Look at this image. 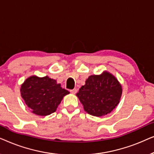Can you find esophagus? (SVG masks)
Masks as SVG:
<instances>
[{"label":"esophagus","instance_id":"esophagus-1","mask_svg":"<svg viewBox=\"0 0 154 154\" xmlns=\"http://www.w3.org/2000/svg\"><path fill=\"white\" fill-rule=\"evenodd\" d=\"M70 92H71V93H72V94H75L77 92V89H75H75L71 90Z\"/></svg>","mask_w":154,"mask_h":154}]
</instances>
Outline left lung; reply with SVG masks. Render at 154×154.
<instances>
[{
	"label": "left lung",
	"mask_w": 154,
	"mask_h": 154,
	"mask_svg": "<svg viewBox=\"0 0 154 154\" xmlns=\"http://www.w3.org/2000/svg\"><path fill=\"white\" fill-rule=\"evenodd\" d=\"M123 88L112 73L104 71L91 75L79 89L76 96L86 112L94 116L107 115L119 104Z\"/></svg>",
	"instance_id": "left-lung-1"
}]
</instances>
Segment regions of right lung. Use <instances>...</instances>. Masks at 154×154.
I'll list each match as a JSON object with an SVG mask.
<instances>
[{"instance_id":"1","label":"right lung","mask_w":154,"mask_h":154,"mask_svg":"<svg viewBox=\"0 0 154 154\" xmlns=\"http://www.w3.org/2000/svg\"><path fill=\"white\" fill-rule=\"evenodd\" d=\"M20 94L31 112L46 116L55 112L63 97L69 92L48 75L38 77L33 75L21 85Z\"/></svg>"}]
</instances>
